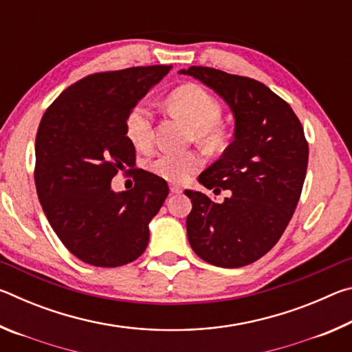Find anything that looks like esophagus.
Instances as JSON below:
<instances>
[{"instance_id":"34e87169","label":"esophagus","mask_w":352,"mask_h":352,"mask_svg":"<svg viewBox=\"0 0 352 352\" xmlns=\"http://www.w3.org/2000/svg\"><path fill=\"white\" fill-rule=\"evenodd\" d=\"M169 189L172 194H180L182 192V186H178V184H169Z\"/></svg>"}]
</instances>
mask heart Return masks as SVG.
I'll return each mask as SVG.
<instances>
[{"instance_id":"1","label":"heart","mask_w":352,"mask_h":352,"mask_svg":"<svg viewBox=\"0 0 352 352\" xmlns=\"http://www.w3.org/2000/svg\"><path fill=\"white\" fill-rule=\"evenodd\" d=\"M166 104L172 115L190 127L189 138L204 146L206 151L219 152L226 146L228 129L220 121L222 107L205 88L195 83H184L169 94ZM126 136L132 146L140 151L151 147L153 122L152 113L146 104H136L127 113ZM201 163L204 158L195 151L163 152L148 163V168L166 182L183 183L199 170Z\"/></svg>"}]
</instances>
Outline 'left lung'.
Here are the masks:
<instances>
[{"mask_svg":"<svg viewBox=\"0 0 352 352\" xmlns=\"http://www.w3.org/2000/svg\"><path fill=\"white\" fill-rule=\"evenodd\" d=\"M189 74L211 87L231 107L234 141L199 182L219 194L186 190L192 211L186 219L190 248L212 265L236 269L262 258L287 228L305 184L309 144L292 107L264 83L208 67Z\"/></svg>","mask_w":352,"mask_h":352,"instance_id":"left-lung-1","label":"left lung"}]
</instances>
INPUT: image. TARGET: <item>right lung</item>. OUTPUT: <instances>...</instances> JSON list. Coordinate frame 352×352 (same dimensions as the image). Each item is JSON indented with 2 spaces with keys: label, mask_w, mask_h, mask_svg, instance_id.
<instances>
[{
  "label": "right lung",
  "mask_w": 352,
  "mask_h": 352,
  "mask_svg": "<svg viewBox=\"0 0 352 352\" xmlns=\"http://www.w3.org/2000/svg\"><path fill=\"white\" fill-rule=\"evenodd\" d=\"M168 65L94 73L47 107L35 138L34 180L58 239L94 267H119L144 253L148 222L169 194L168 183L133 168L126 136L133 105L168 73ZM132 171L135 186L116 195L111 178Z\"/></svg>",
  "instance_id": "obj_1"
}]
</instances>
